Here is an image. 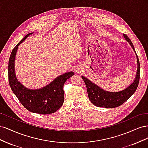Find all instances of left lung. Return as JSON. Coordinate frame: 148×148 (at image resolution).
Listing matches in <instances>:
<instances>
[{"instance_id":"left-lung-1","label":"left lung","mask_w":148,"mask_h":148,"mask_svg":"<svg viewBox=\"0 0 148 148\" xmlns=\"http://www.w3.org/2000/svg\"><path fill=\"white\" fill-rule=\"evenodd\" d=\"M123 36L130 44L131 46L135 52V48H134L131 40L129 39L126 34H123ZM136 58L138 70L135 81L130 86H129L127 88L122 91L112 92L104 91L99 87H98L95 84L92 83L90 80L84 77H82L83 81L86 84L89 99L94 105L99 107H105V108H114V107H117L123 104L125 101H127L133 95L138 88L140 77V64L137 54Z\"/></svg>"}]
</instances>
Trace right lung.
<instances>
[{
    "instance_id": "1",
    "label": "right lung",
    "mask_w": 148,
    "mask_h": 148,
    "mask_svg": "<svg viewBox=\"0 0 148 148\" xmlns=\"http://www.w3.org/2000/svg\"><path fill=\"white\" fill-rule=\"evenodd\" d=\"M29 33L13 49L8 61V82L13 92L21 104L28 110L39 114H49L59 110L64 103V85L66 81L74 75L72 71L56 78L52 82L42 89L31 90L24 87L17 81L15 74L14 62L18 46L27 38Z\"/></svg>"
}]
</instances>
